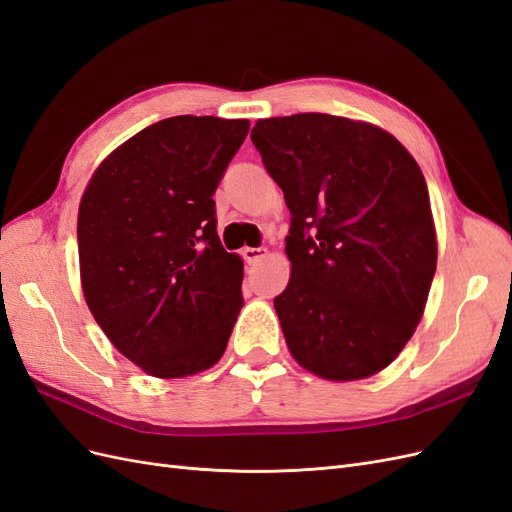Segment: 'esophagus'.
<instances>
[{
  "mask_svg": "<svg viewBox=\"0 0 512 512\" xmlns=\"http://www.w3.org/2000/svg\"><path fill=\"white\" fill-rule=\"evenodd\" d=\"M241 256L247 260V262H258L267 256V250L265 247H243L241 250Z\"/></svg>",
  "mask_w": 512,
  "mask_h": 512,
  "instance_id": "esophagus-1",
  "label": "esophagus"
}]
</instances>
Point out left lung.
I'll use <instances>...</instances> for the list:
<instances>
[{"instance_id":"left-lung-1","label":"left lung","mask_w":512,"mask_h":512,"mask_svg":"<svg viewBox=\"0 0 512 512\" xmlns=\"http://www.w3.org/2000/svg\"><path fill=\"white\" fill-rule=\"evenodd\" d=\"M252 143L290 209V280L273 307L303 369L363 380L421 322L438 262L425 177L393 134L324 113L258 119Z\"/></svg>"}]
</instances>
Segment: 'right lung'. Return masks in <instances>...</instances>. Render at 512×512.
Here are the masks:
<instances>
[{
  "label": "right lung",
  "mask_w": 512,
  "mask_h": 512,
  "mask_svg": "<svg viewBox=\"0 0 512 512\" xmlns=\"http://www.w3.org/2000/svg\"><path fill=\"white\" fill-rule=\"evenodd\" d=\"M250 121L179 115L119 145L79 205L89 312L111 344L156 378L222 359L243 307V260L215 230L213 194Z\"/></svg>",
  "instance_id": "add662e5"
}]
</instances>
